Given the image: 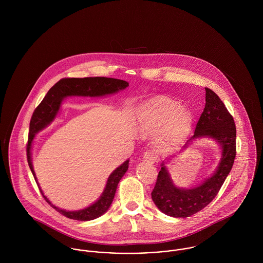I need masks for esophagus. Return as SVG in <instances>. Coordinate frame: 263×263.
Listing matches in <instances>:
<instances>
[{
    "label": "esophagus",
    "mask_w": 263,
    "mask_h": 263,
    "mask_svg": "<svg viewBox=\"0 0 263 263\" xmlns=\"http://www.w3.org/2000/svg\"><path fill=\"white\" fill-rule=\"evenodd\" d=\"M157 160L156 155L153 152H145L143 154V161L149 163V164H154Z\"/></svg>",
    "instance_id": "1"
}]
</instances>
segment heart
Wrapping results in <instances>:
<instances>
[{"mask_svg":"<svg viewBox=\"0 0 263 263\" xmlns=\"http://www.w3.org/2000/svg\"><path fill=\"white\" fill-rule=\"evenodd\" d=\"M136 121L142 135H155V144L164 150L179 146L192 124V115L177 101L156 97L142 103L136 111Z\"/></svg>","mask_w":263,"mask_h":263,"instance_id":"obj_1","label":"heart"}]
</instances>
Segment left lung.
Here are the masks:
<instances>
[{"label": "left lung", "mask_w": 263, "mask_h": 263, "mask_svg": "<svg viewBox=\"0 0 263 263\" xmlns=\"http://www.w3.org/2000/svg\"><path fill=\"white\" fill-rule=\"evenodd\" d=\"M200 139H211L218 144L221 158L212 175L199 184L190 188L177 186L167 168L171 158L161 163V170L152 192L156 206L165 215L173 218H187L205 208L218 194L229 175L236 156V126L232 115L220 97L205 88V105L193 136L180 149Z\"/></svg>", "instance_id": "1"}]
</instances>
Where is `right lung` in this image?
<instances>
[{"instance_id":"add662e5","label":"right lung","mask_w":263,"mask_h":263,"mask_svg":"<svg viewBox=\"0 0 263 263\" xmlns=\"http://www.w3.org/2000/svg\"><path fill=\"white\" fill-rule=\"evenodd\" d=\"M128 87V83L123 80L105 78V77H89V78H68L60 80L54 86H52L37 108L34 110L29 124V137L27 145V160L34 179L39 186L37 178L33 169L32 164V145L35 139V135L45 127H47L57 118L61 110L63 101L68 97H104L108 95L116 94L119 91L124 90ZM128 162L126 160L108 176L105 187L103 189L99 198L91 203L90 205L77 210L67 211L55 206L51 201L44 195L43 191L39 186V189L44 197V199L58 211L60 214L64 215L69 219L77 221H91L101 217L105 214L111 203L116 192V188L128 169Z\"/></svg>"}]
</instances>
